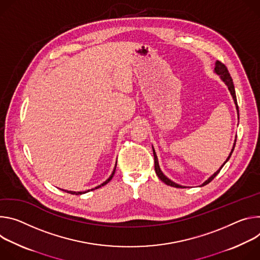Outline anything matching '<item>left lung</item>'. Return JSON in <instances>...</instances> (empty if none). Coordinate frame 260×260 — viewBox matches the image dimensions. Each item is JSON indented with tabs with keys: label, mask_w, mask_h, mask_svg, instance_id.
Instances as JSON below:
<instances>
[{
	"label": "left lung",
	"mask_w": 260,
	"mask_h": 260,
	"mask_svg": "<svg viewBox=\"0 0 260 260\" xmlns=\"http://www.w3.org/2000/svg\"><path fill=\"white\" fill-rule=\"evenodd\" d=\"M215 73L216 74H218L219 76H220V78L223 80V82L227 85V88H228V90H229V92H230V94H232V96H233V98H234V101H235V104H236V106H237V110H238V114H239V106H238V101H237V96H236V90H235V85H234V81H233V78H232V76H230V74H229V72H228V70H227V68H226V66L223 64V63H221V62H219V61H217L216 62V64H215ZM237 141V140H236ZM235 146H236V142L234 143V148H233V150H232V152H230V154H229V156L227 157V159H226V161L223 163V165L215 172V174L213 175V176H211L203 185L201 186H205V185H207V184H209L210 182H212L214 179H215V177L219 174L220 172V170L222 169V167L225 165V163L229 160V158H230V156H232V154H233V152H234V150H235ZM153 153H154V159H155V171H156V174H157V176H158V178L163 182V183H165L166 185H168V186H171V187H176V188H186V187H184V186H181V185H179V184H176L175 182H172L171 180H169L163 172L161 171V169H160V166H159V162H158V158H157V155H156V152H155V150L153 149ZM200 186V187H201Z\"/></svg>",
	"instance_id": "8db88e82"
}]
</instances>
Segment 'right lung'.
Returning <instances> with one entry per match:
<instances>
[{
  "instance_id": "add662e5",
  "label": "right lung",
  "mask_w": 260,
  "mask_h": 260,
  "mask_svg": "<svg viewBox=\"0 0 260 260\" xmlns=\"http://www.w3.org/2000/svg\"><path fill=\"white\" fill-rule=\"evenodd\" d=\"M115 167H117V163H115V166H114V169H113V171H112V174H111V176L104 182V183H102L101 185H99V186H97V187H95L94 189H91V190H95V189H98V188H100V187H102V186H104V185H106L111 179H112V177H113V175H114V171H115ZM63 191H65V192H67V193H70V194H75V195H80V194H83V193H86V192H89L90 190H88V191H83V192H74V191H67V190H63Z\"/></svg>"
}]
</instances>
